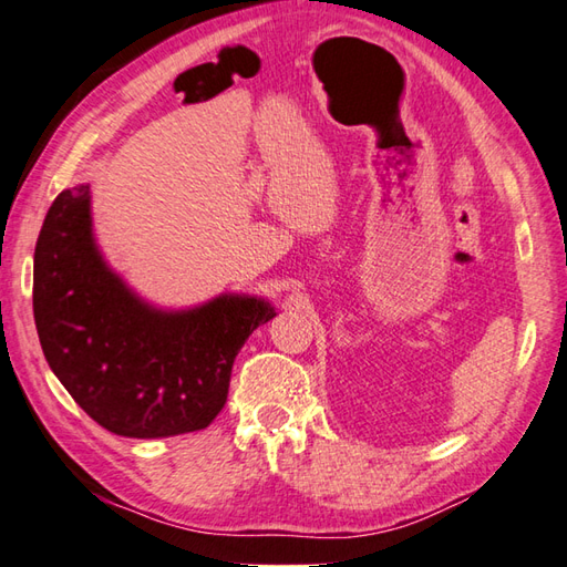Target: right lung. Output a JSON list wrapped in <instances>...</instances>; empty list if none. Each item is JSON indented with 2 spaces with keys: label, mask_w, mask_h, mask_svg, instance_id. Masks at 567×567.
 <instances>
[{
  "label": "right lung",
  "mask_w": 567,
  "mask_h": 567,
  "mask_svg": "<svg viewBox=\"0 0 567 567\" xmlns=\"http://www.w3.org/2000/svg\"><path fill=\"white\" fill-rule=\"evenodd\" d=\"M270 302L221 295L155 309L128 290L92 236L90 185L51 204L33 252V319L48 365L100 426L128 439L207 429L221 412L234 360L270 321Z\"/></svg>",
  "instance_id": "add662e5"
}]
</instances>
